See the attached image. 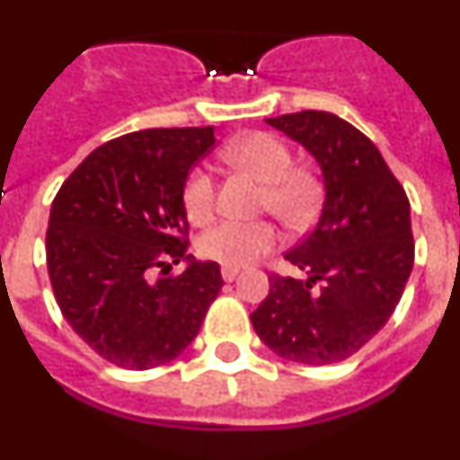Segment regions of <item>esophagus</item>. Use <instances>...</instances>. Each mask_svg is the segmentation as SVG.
Masks as SVG:
<instances>
[{"label": "esophagus", "mask_w": 460, "mask_h": 460, "mask_svg": "<svg viewBox=\"0 0 460 460\" xmlns=\"http://www.w3.org/2000/svg\"><path fill=\"white\" fill-rule=\"evenodd\" d=\"M221 274H223V280H227V283H233V280L239 276V267H223Z\"/></svg>", "instance_id": "34e87169"}]
</instances>
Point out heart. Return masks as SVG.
I'll return each mask as SVG.
<instances>
[{
    "mask_svg": "<svg viewBox=\"0 0 460 460\" xmlns=\"http://www.w3.org/2000/svg\"><path fill=\"white\" fill-rule=\"evenodd\" d=\"M226 164L249 172L262 184L260 207L270 209L286 226L299 227L318 211L320 186L308 170L296 168L295 154L274 133H249L221 152ZM217 202V186L207 168H195L184 184V209L193 223L211 217ZM279 242L276 227L267 221H226L207 230L198 242L205 258L226 267H246L270 253Z\"/></svg>",
    "mask_w": 460,
    "mask_h": 460,
    "instance_id": "1",
    "label": "heart"
}]
</instances>
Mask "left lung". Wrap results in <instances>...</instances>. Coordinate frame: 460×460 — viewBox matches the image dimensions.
Returning a JSON list of instances; mask_svg holds the SVG:
<instances>
[{
  "label": "left lung",
  "instance_id": "1",
  "mask_svg": "<svg viewBox=\"0 0 460 460\" xmlns=\"http://www.w3.org/2000/svg\"><path fill=\"white\" fill-rule=\"evenodd\" d=\"M323 170L318 223L286 260L306 279L270 276L251 313L255 334L283 359L324 367L355 355L392 318L414 262L410 202L359 128L323 110L270 117Z\"/></svg>",
  "mask_w": 460,
  "mask_h": 460
}]
</instances>
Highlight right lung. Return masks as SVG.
Listing matches in <instances>:
<instances>
[{
	"label": "right lung",
	"instance_id": "obj_1",
	"mask_svg": "<svg viewBox=\"0 0 460 460\" xmlns=\"http://www.w3.org/2000/svg\"><path fill=\"white\" fill-rule=\"evenodd\" d=\"M214 142V126L126 133L93 149L55 195L52 292L73 332L115 367L177 359L221 292V267L186 255L184 184ZM170 259L187 270L154 281Z\"/></svg>",
	"mask_w": 460,
	"mask_h": 460
}]
</instances>
